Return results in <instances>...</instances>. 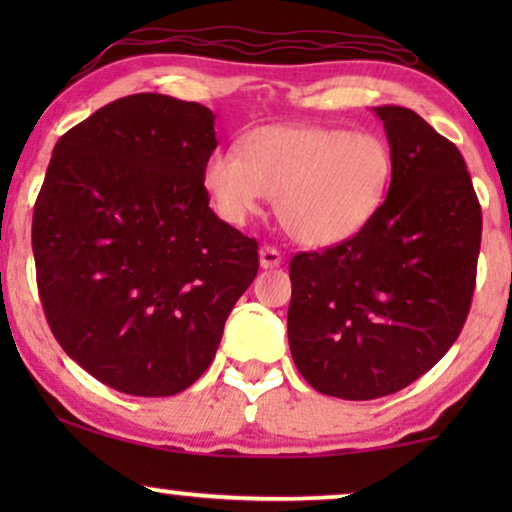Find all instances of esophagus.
<instances>
[{
    "mask_svg": "<svg viewBox=\"0 0 512 512\" xmlns=\"http://www.w3.org/2000/svg\"><path fill=\"white\" fill-rule=\"evenodd\" d=\"M258 261H261V268L263 270H272L277 268L279 263H282V251L275 249V247H261V251H258Z\"/></svg>",
    "mask_w": 512,
    "mask_h": 512,
    "instance_id": "esophagus-1",
    "label": "esophagus"
}]
</instances>
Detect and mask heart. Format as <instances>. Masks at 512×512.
Returning <instances> with one entry per match:
<instances>
[{
  "label": "heart",
  "mask_w": 512,
  "mask_h": 512,
  "mask_svg": "<svg viewBox=\"0 0 512 512\" xmlns=\"http://www.w3.org/2000/svg\"><path fill=\"white\" fill-rule=\"evenodd\" d=\"M394 153L375 132L328 125H265L242 153L216 149L202 186L223 221L244 226L275 198L279 226L305 247H335L363 233L382 212Z\"/></svg>",
  "instance_id": "1"
}]
</instances>
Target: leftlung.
Segmentation results:
<instances>
[{
    "instance_id": "8db88e82",
    "label": "left lung",
    "mask_w": 512,
    "mask_h": 512,
    "mask_svg": "<svg viewBox=\"0 0 512 512\" xmlns=\"http://www.w3.org/2000/svg\"><path fill=\"white\" fill-rule=\"evenodd\" d=\"M394 153L382 212L352 240L289 263V347L326 396L370 401L443 359L471 310L482 214L450 139L405 107H375Z\"/></svg>"
}]
</instances>
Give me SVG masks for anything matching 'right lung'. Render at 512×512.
<instances>
[{
  "label": "right lung",
  "instance_id": "obj_1",
  "mask_svg": "<svg viewBox=\"0 0 512 512\" xmlns=\"http://www.w3.org/2000/svg\"><path fill=\"white\" fill-rule=\"evenodd\" d=\"M214 114L139 93L58 139L32 219L48 326L83 370L130 396H172L212 363L258 272V244L209 209Z\"/></svg>",
  "mask_w": 512,
  "mask_h": 512
}]
</instances>
